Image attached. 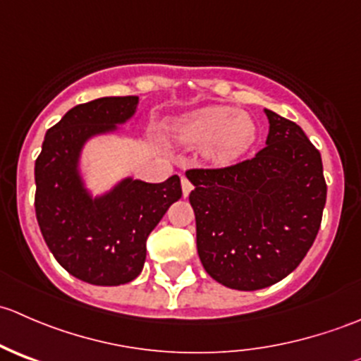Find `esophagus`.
I'll list each match as a JSON object with an SVG mask.
<instances>
[{"label": "esophagus", "mask_w": 361, "mask_h": 361, "mask_svg": "<svg viewBox=\"0 0 361 361\" xmlns=\"http://www.w3.org/2000/svg\"><path fill=\"white\" fill-rule=\"evenodd\" d=\"M181 188H183V197H188V194L192 192L194 185L190 183V180H188V178H181Z\"/></svg>", "instance_id": "1"}]
</instances>
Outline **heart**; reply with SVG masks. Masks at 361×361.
Segmentation results:
<instances>
[{
	"label": "heart",
	"instance_id": "heart-1",
	"mask_svg": "<svg viewBox=\"0 0 361 361\" xmlns=\"http://www.w3.org/2000/svg\"><path fill=\"white\" fill-rule=\"evenodd\" d=\"M176 134L185 143L211 141L209 157L216 162H228L248 150L257 129L245 113H235L227 106H207L181 118Z\"/></svg>",
	"mask_w": 361,
	"mask_h": 361
}]
</instances>
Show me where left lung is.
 <instances>
[{"label": "left lung", "mask_w": 361, "mask_h": 361, "mask_svg": "<svg viewBox=\"0 0 361 361\" xmlns=\"http://www.w3.org/2000/svg\"><path fill=\"white\" fill-rule=\"evenodd\" d=\"M267 147L216 169H188L197 253L214 281L267 288L311 250L326 202L322 155L292 120L265 110Z\"/></svg>", "instance_id": "1"}]
</instances>
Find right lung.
<instances>
[{"mask_svg": "<svg viewBox=\"0 0 361 361\" xmlns=\"http://www.w3.org/2000/svg\"><path fill=\"white\" fill-rule=\"evenodd\" d=\"M136 104V96H126L71 108L47 130L35 164V209L43 239L69 274L90 285L118 286L137 278L148 235L183 195L176 174L164 183L127 178L99 199L83 188L76 171L83 143L130 118Z\"/></svg>", "mask_w": 361, "mask_h": 361, "instance_id": "1", "label": "right lung"}]
</instances>
